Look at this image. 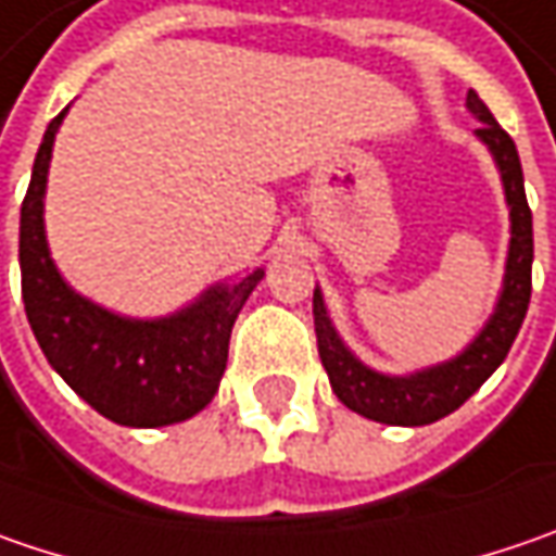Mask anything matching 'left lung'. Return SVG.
<instances>
[{
	"label": "left lung",
	"instance_id": "1",
	"mask_svg": "<svg viewBox=\"0 0 556 556\" xmlns=\"http://www.w3.org/2000/svg\"><path fill=\"white\" fill-rule=\"evenodd\" d=\"M467 109L482 124L476 139L489 149L495 161L504 202L510 211V242H507V261H504V279L497 302L482 329L472 336V342L454 357L442 364L422 367L414 374H382L367 367L354 351L342 342L339 329L329 320L324 292L314 289V329H317V351L329 376V386L336 399L349 410L367 417V420L386 422V426H426L454 414L472 392L495 374L504 364L507 351L517 339L522 317L529 311L532 295V211L526 202L522 186V167L514 139L501 130L485 102L467 92Z\"/></svg>",
	"mask_w": 556,
	"mask_h": 556
}]
</instances>
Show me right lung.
Here are the masks:
<instances>
[{"instance_id": "1", "label": "right lung", "mask_w": 556, "mask_h": 556, "mask_svg": "<svg viewBox=\"0 0 556 556\" xmlns=\"http://www.w3.org/2000/svg\"><path fill=\"white\" fill-rule=\"evenodd\" d=\"M67 109L42 136L21 205V292L30 329L52 370L102 417L157 429L195 417L227 370L230 332L264 267L214 282L164 317H127L80 295L61 277L46 239V182Z\"/></svg>"}]
</instances>
